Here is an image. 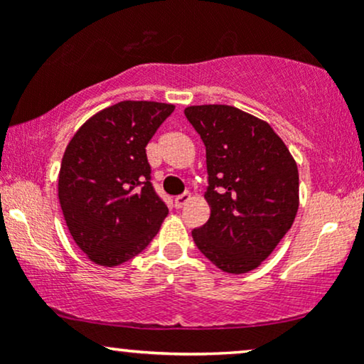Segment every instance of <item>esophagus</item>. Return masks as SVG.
I'll list each match as a JSON object with an SVG mask.
<instances>
[{
    "mask_svg": "<svg viewBox=\"0 0 364 364\" xmlns=\"http://www.w3.org/2000/svg\"><path fill=\"white\" fill-rule=\"evenodd\" d=\"M190 200H191V193L190 191H185V193L178 195L176 198H174V205H176V208H181V207H185Z\"/></svg>",
    "mask_w": 364,
    "mask_h": 364,
    "instance_id": "34e87169",
    "label": "esophagus"
}]
</instances>
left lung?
<instances>
[{"mask_svg": "<svg viewBox=\"0 0 364 364\" xmlns=\"http://www.w3.org/2000/svg\"><path fill=\"white\" fill-rule=\"evenodd\" d=\"M207 152L210 217L195 245L228 274L257 269L291 229L299 207L294 157L267 121L225 106L185 109Z\"/></svg>", "mask_w": 364, "mask_h": 364, "instance_id": "8db88e82", "label": "left lung"}]
</instances>
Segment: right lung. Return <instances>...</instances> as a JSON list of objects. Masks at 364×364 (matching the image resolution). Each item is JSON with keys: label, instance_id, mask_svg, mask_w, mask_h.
<instances>
[{"label": "right lung", "instance_id": "right-lung-1", "mask_svg": "<svg viewBox=\"0 0 364 364\" xmlns=\"http://www.w3.org/2000/svg\"><path fill=\"white\" fill-rule=\"evenodd\" d=\"M173 111V104L121 101L87 119L66 145L58 198L75 243L97 265L136 257L168 215L145 147Z\"/></svg>", "mask_w": 364, "mask_h": 364}]
</instances>
